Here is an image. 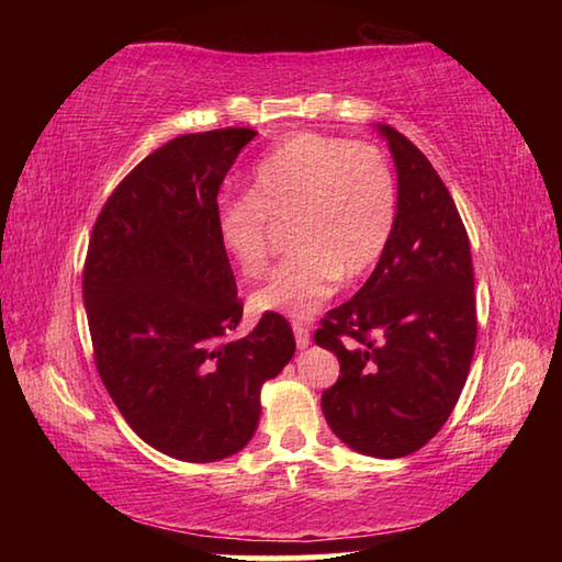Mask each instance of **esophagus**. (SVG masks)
<instances>
[{
	"mask_svg": "<svg viewBox=\"0 0 562 562\" xmlns=\"http://www.w3.org/2000/svg\"><path fill=\"white\" fill-rule=\"evenodd\" d=\"M292 329H294V339H297V347H300V349L307 347V345H310V329L304 327L302 322H294Z\"/></svg>",
	"mask_w": 562,
	"mask_h": 562,
	"instance_id": "1",
	"label": "esophagus"
}]
</instances>
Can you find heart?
Here are the masks:
<instances>
[{
  "instance_id": "obj_1",
  "label": "heart",
  "mask_w": 562,
  "mask_h": 562,
  "mask_svg": "<svg viewBox=\"0 0 562 562\" xmlns=\"http://www.w3.org/2000/svg\"><path fill=\"white\" fill-rule=\"evenodd\" d=\"M396 205L394 170L376 146L300 131L258 160L247 195L217 203L215 235L235 268L258 278L270 262V225L288 223L294 252L252 294V307L304 319L339 278H364L382 260Z\"/></svg>"
}]
</instances>
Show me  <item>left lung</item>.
<instances>
[{
    "label": "left lung",
    "mask_w": 562,
    "mask_h": 562,
    "mask_svg": "<svg viewBox=\"0 0 562 562\" xmlns=\"http://www.w3.org/2000/svg\"><path fill=\"white\" fill-rule=\"evenodd\" d=\"M379 131L398 178L392 240L364 288L319 319L315 341L339 359L322 394L331 431L359 453L402 459L451 416L479 317L469 233L449 188L404 133Z\"/></svg>",
    "instance_id": "obj_1"
}]
</instances>
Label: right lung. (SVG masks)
I'll use <instances>...</instances> for the list:
<instances>
[{
    "mask_svg": "<svg viewBox=\"0 0 562 562\" xmlns=\"http://www.w3.org/2000/svg\"><path fill=\"white\" fill-rule=\"evenodd\" d=\"M252 128L168 140L131 170L93 225L83 262L93 361L148 446L207 463L252 439L260 389L294 355L290 322L265 312L243 339L231 260L215 235L217 190Z\"/></svg>",
    "mask_w": 562,
    "mask_h": 562,
    "instance_id": "obj_1",
    "label": "right lung"
}]
</instances>
